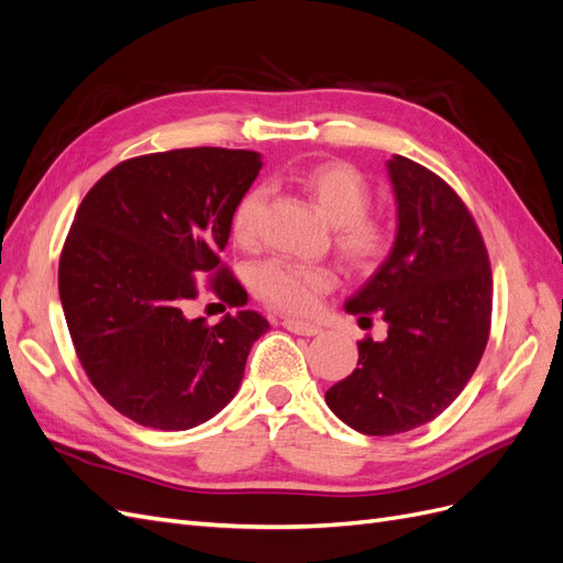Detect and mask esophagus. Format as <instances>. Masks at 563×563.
Instances as JSON below:
<instances>
[{
	"mask_svg": "<svg viewBox=\"0 0 563 563\" xmlns=\"http://www.w3.org/2000/svg\"><path fill=\"white\" fill-rule=\"evenodd\" d=\"M282 327L286 331L298 333V335H319L321 333V329L317 327V323H305V321H298V319H284Z\"/></svg>",
	"mask_w": 563,
	"mask_h": 563,
	"instance_id": "34e87169",
	"label": "esophagus"
}]
</instances>
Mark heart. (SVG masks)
Returning a JSON list of instances; mask_svg holds the SVG:
<instances>
[{"label":"heart","instance_id":"heart-1","mask_svg":"<svg viewBox=\"0 0 563 563\" xmlns=\"http://www.w3.org/2000/svg\"><path fill=\"white\" fill-rule=\"evenodd\" d=\"M291 180L308 195L314 207L333 223V242L340 255L354 269H373L395 246V228L389 220L368 213L371 185L345 162H321L294 174ZM267 190L249 187L232 211V236L240 244L258 242L261 213ZM253 291L269 308L308 314L319 300L333 291L335 272L327 265H300L284 258H269L251 272Z\"/></svg>","mask_w":563,"mask_h":563}]
</instances>
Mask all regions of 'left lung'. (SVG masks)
<instances>
[{"label":"left lung","mask_w":563,"mask_h":563,"mask_svg":"<svg viewBox=\"0 0 563 563\" xmlns=\"http://www.w3.org/2000/svg\"><path fill=\"white\" fill-rule=\"evenodd\" d=\"M399 230L387 261L345 310L378 312L387 338L356 343L360 362L327 391L331 411L371 437L416 430L455 401L490 333L493 275L484 236L453 187L422 164L387 162Z\"/></svg>","instance_id":"left-lung-1"}]
</instances>
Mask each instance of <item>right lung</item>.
Returning a JSON list of instances; mask_svg holds the SVG:
<instances>
[{
    "instance_id": "obj_1",
    "label": "right lung",
    "mask_w": 563,
    "mask_h": 563,
    "mask_svg": "<svg viewBox=\"0 0 563 563\" xmlns=\"http://www.w3.org/2000/svg\"><path fill=\"white\" fill-rule=\"evenodd\" d=\"M261 166L251 150L152 152L110 168L79 203L58 263L67 331L98 395L143 428L213 418L269 329L253 310L218 323L187 314L199 279L230 308L246 305L220 253Z\"/></svg>"
}]
</instances>
